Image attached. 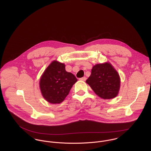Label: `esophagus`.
Returning a JSON list of instances; mask_svg holds the SVG:
<instances>
[{"label": "esophagus", "mask_w": 151, "mask_h": 151, "mask_svg": "<svg viewBox=\"0 0 151 151\" xmlns=\"http://www.w3.org/2000/svg\"><path fill=\"white\" fill-rule=\"evenodd\" d=\"M79 80H81V81H86V77H82V78H80Z\"/></svg>", "instance_id": "1"}]
</instances>
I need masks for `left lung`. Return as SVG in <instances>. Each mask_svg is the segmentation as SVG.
I'll use <instances>...</instances> for the list:
<instances>
[{
    "label": "left lung",
    "instance_id": "8db88e82",
    "mask_svg": "<svg viewBox=\"0 0 151 151\" xmlns=\"http://www.w3.org/2000/svg\"><path fill=\"white\" fill-rule=\"evenodd\" d=\"M86 83L98 96L104 99L115 98L120 87L119 74L109 63L93 66Z\"/></svg>",
    "mask_w": 151,
    "mask_h": 151
}]
</instances>
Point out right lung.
<instances>
[{
	"label": "right lung",
	"mask_w": 151,
	"mask_h": 151,
	"mask_svg": "<svg viewBox=\"0 0 151 151\" xmlns=\"http://www.w3.org/2000/svg\"><path fill=\"white\" fill-rule=\"evenodd\" d=\"M77 81L74 74L65 71V65L53 61L42 75L40 86L43 98L50 104H60Z\"/></svg>",
	"instance_id": "add662e5"
}]
</instances>
